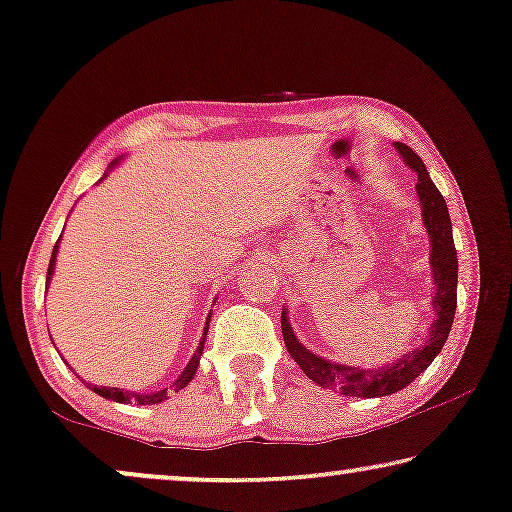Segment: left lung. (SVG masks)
Segmentation results:
<instances>
[{
    "label": "left lung",
    "mask_w": 512,
    "mask_h": 512,
    "mask_svg": "<svg viewBox=\"0 0 512 512\" xmlns=\"http://www.w3.org/2000/svg\"><path fill=\"white\" fill-rule=\"evenodd\" d=\"M399 150L403 162L410 169L417 171V199L422 206V222L427 229L431 241V276H434V325H431L427 343L420 345L417 350H410L408 355L399 357L397 362L383 366V369H362V366H345L336 362H327L311 350H306L294 336L287 320V311L283 308L280 313V327H283L285 348L290 352L294 362L301 366L313 383L327 390L341 392L345 397H387L408 387L427 366L434 362L438 352L448 341V334L452 329V320H455L457 311V250L455 241H452V222L448 213V204H445L443 194L438 187L431 183L429 171L424 162L415 155V150L406 146V143H394Z\"/></svg>",
    "instance_id": "obj_1"
}]
</instances>
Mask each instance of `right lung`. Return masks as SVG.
<instances>
[{"label":"right lung","instance_id":"add662e5","mask_svg":"<svg viewBox=\"0 0 512 512\" xmlns=\"http://www.w3.org/2000/svg\"><path fill=\"white\" fill-rule=\"evenodd\" d=\"M115 164H118V160H115L111 167H115ZM109 167V169H111ZM57 246H60V241L55 243V248H53V255H50V264H48V276H46V283H50V278H53V269H55V259H57ZM208 318H211V315H208ZM206 334H208V320H206V329H204V338H201V343H199V348H197V352H194L192 355V359H190V364L185 366L183 369V373L181 376L176 378V383L171 385V390H183V387L190 383V380L194 378V373H197V366H199V357H201V352H204V341H206ZM169 390V387H167ZM167 390H160V392H150V394H141V392H129V390H120V387H99V385H95L92 387V392L95 394H99V397H104V399H111V401H118V403H136V406H150V403H160V401H164L167 399Z\"/></svg>","mask_w":512,"mask_h":512}]
</instances>
